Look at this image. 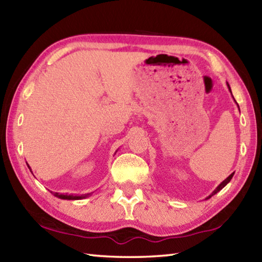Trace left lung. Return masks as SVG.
<instances>
[{
    "instance_id": "1",
    "label": "left lung",
    "mask_w": 262,
    "mask_h": 262,
    "mask_svg": "<svg viewBox=\"0 0 262 262\" xmlns=\"http://www.w3.org/2000/svg\"><path fill=\"white\" fill-rule=\"evenodd\" d=\"M227 86H229V90L231 91V88H230V85H229V83H227ZM231 93H232V91H231ZM233 99H234V98H233ZM234 101H235V100H234ZM235 102H236V101H235ZM237 107H238V105H237ZM233 176H234V172H233V173H231V174H230L229 177H227V178H226V179H225V180H224L223 182H222V183H221V185H220L219 187H217V188L215 189V190H214L213 192H211V194H209V196H208L207 198H206V199H208V198H210L211 196H214V194H215V193H217V192H219L220 190H222V189H223V188H224V187H225V186L227 185V183H229V182L231 181V179H232V178H233Z\"/></svg>"
}]
</instances>
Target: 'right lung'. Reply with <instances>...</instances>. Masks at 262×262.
Returning a JSON list of instances; mask_svg holds the SVG:
<instances>
[{
  "label": "right lung",
  "instance_id": "obj_1",
  "mask_svg": "<svg viewBox=\"0 0 262 262\" xmlns=\"http://www.w3.org/2000/svg\"><path fill=\"white\" fill-rule=\"evenodd\" d=\"M28 166H29V165H28ZM29 169H30V166H29ZM53 193H54V196H56V197H58L60 199H69V200L83 199V198L88 197L89 194H91V193H86V194H81V196H73V194H63V193H59V192H53Z\"/></svg>",
  "mask_w": 262,
  "mask_h": 262
}]
</instances>
